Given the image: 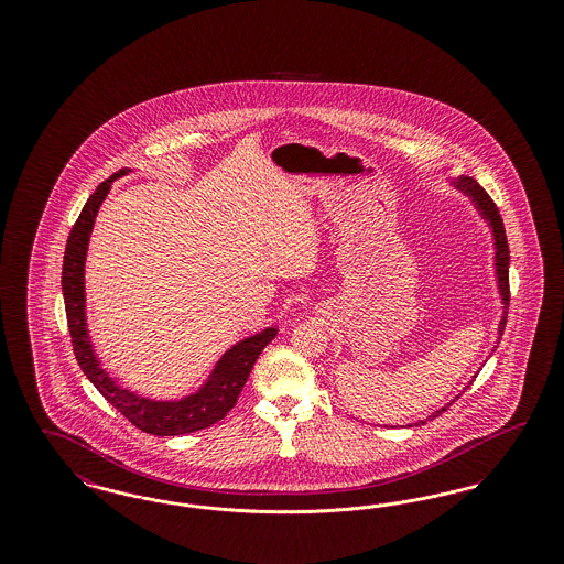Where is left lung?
Segmentation results:
<instances>
[{
    "instance_id": "left-lung-1",
    "label": "left lung",
    "mask_w": 564,
    "mask_h": 564,
    "mask_svg": "<svg viewBox=\"0 0 564 564\" xmlns=\"http://www.w3.org/2000/svg\"><path fill=\"white\" fill-rule=\"evenodd\" d=\"M451 186L453 188L458 189V192H463L469 200H471V205H474V209L480 214L484 221L488 224V228H490V235H492V247H495V279H497V290H499V295H501V304H503V317H501V322H499V327H497V334H499V338H497V345H499V340H501V336H503V329H506V322H508V306H510V247H508V237H506V228H503V219H501V215H499V209H497V205L492 203V198L484 192L482 186L474 180V177H467V175H458V177H453L451 180ZM497 345L492 347V350L497 349ZM474 380V378H471ZM471 384V382H469ZM467 389V387H465ZM463 389V391H465ZM460 395V393H458ZM456 395V398H458ZM455 398V400H456ZM453 400V402H455ZM451 402V403H453ZM451 403H446L444 408H440V410H435L431 416H427L425 421H421L423 425L427 423V421H433L435 416H440ZM419 425V423H416ZM408 427H412V425H408Z\"/></svg>"
}]
</instances>
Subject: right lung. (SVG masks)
Masks as SVG:
<instances>
[{
	"instance_id": "add662e5",
	"label": "right lung",
	"mask_w": 564,
	"mask_h": 564,
	"mask_svg": "<svg viewBox=\"0 0 564 564\" xmlns=\"http://www.w3.org/2000/svg\"><path fill=\"white\" fill-rule=\"evenodd\" d=\"M129 173L131 169H122L95 189L69 232L65 258H63L61 288L65 297V313L69 323L72 345H74V352L80 364L82 372L120 414H124L133 423L134 427L152 435L194 433V431L212 427L235 408L242 387L251 375L253 364L258 361L260 352L270 340L276 336V327H267L232 345L219 357L209 378L194 393H188L180 400L143 398L131 389H124L122 384H118L116 378H111L109 372L101 368V361L93 350L88 327H86L84 264H86L88 241L93 235L99 207L104 205L111 184L118 177Z\"/></svg>"
}]
</instances>
